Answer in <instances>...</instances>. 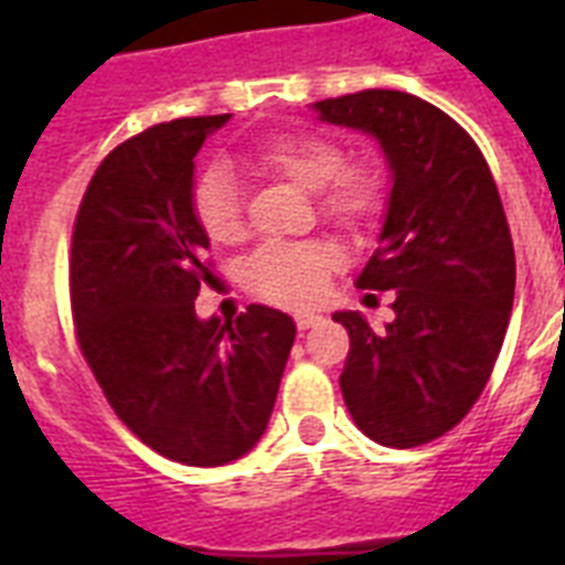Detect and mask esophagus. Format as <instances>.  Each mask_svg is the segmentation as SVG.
Instances as JSON below:
<instances>
[{
    "mask_svg": "<svg viewBox=\"0 0 565 565\" xmlns=\"http://www.w3.org/2000/svg\"><path fill=\"white\" fill-rule=\"evenodd\" d=\"M296 326H299V331H308V328L322 326V317L319 313H296Z\"/></svg>",
    "mask_w": 565,
    "mask_h": 565,
    "instance_id": "34e87169",
    "label": "esophagus"
}]
</instances>
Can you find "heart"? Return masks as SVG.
<instances>
[{
    "label": "heart",
    "mask_w": 565,
    "mask_h": 565,
    "mask_svg": "<svg viewBox=\"0 0 565 565\" xmlns=\"http://www.w3.org/2000/svg\"><path fill=\"white\" fill-rule=\"evenodd\" d=\"M343 149L319 135H281L255 146L246 154V167L281 179L301 193L322 195L328 220L358 228L377 204V184L370 172L343 170ZM193 216L204 237L216 246H228L243 237L237 181L225 167L213 163L195 179ZM337 255L326 243H269L243 264V284L257 299L281 308H308L326 296Z\"/></svg>",
    "instance_id": "b5f03b06"
}]
</instances>
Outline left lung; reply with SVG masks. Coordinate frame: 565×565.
Returning <instances> with one entry per match:
<instances>
[{
	"label": "left lung",
	"mask_w": 565,
	"mask_h": 565,
	"mask_svg": "<svg viewBox=\"0 0 565 565\" xmlns=\"http://www.w3.org/2000/svg\"><path fill=\"white\" fill-rule=\"evenodd\" d=\"M310 108L370 135L390 172L377 248L354 284L395 290V319L375 331L361 310L334 313L352 340L345 407L381 446H422L463 419L501 352L516 290L508 216L481 149L430 102L361 90Z\"/></svg>",
	"instance_id": "1"
}]
</instances>
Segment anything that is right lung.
<instances>
[{
    "mask_svg": "<svg viewBox=\"0 0 565 565\" xmlns=\"http://www.w3.org/2000/svg\"><path fill=\"white\" fill-rule=\"evenodd\" d=\"M231 114L146 128L102 161L73 231L70 296L84 361L128 430L184 466L260 443L296 322L266 305L199 319L213 273L193 216L195 154Z\"/></svg>",
    "mask_w": 565,
    "mask_h": 565,
    "instance_id": "right-lung-1",
    "label": "right lung"
}]
</instances>
